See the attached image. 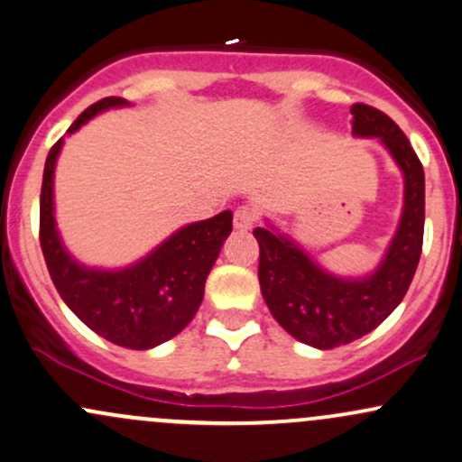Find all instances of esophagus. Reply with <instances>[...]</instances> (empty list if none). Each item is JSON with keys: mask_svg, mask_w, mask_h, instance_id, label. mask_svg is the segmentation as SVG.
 Returning a JSON list of instances; mask_svg holds the SVG:
<instances>
[{"mask_svg": "<svg viewBox=\"0 0 462 462\" xmlns=\"http://www.w3.org/2000/svg\"><path fill=\"white\" fill-rule=\"evenodd\" d=\"M257 222V211L253 207L242 205L233 211V226L240 231H248Z\"/></svg>", "mask_w": 462, "mask_h": 462, "instance_id": "esophagus-1", "label": "esophagus"}]
</instances>
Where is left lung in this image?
I'll list each match as a JSON object with an SVG mask.
<instances>
[{
	"label": "left lung",
	"instance_id": "8db88e82",
	"mask_svg": "<svg viewBox=\"0 0 462 462\" xmlns=\"http://www.w3.org/2000/svg\"><path fill=\"white\" fill-rule=\"evenodd\" d=\"M351 116L354 134L380 137L406 179L402 222L377 273L362 282L336 279L288 237L262 226L253 231L259 245V288L268 310L290 336L316 349L354 343L388 319L406 297L423 246L426 174L417 152L380 108L356 102Z\"/></svg>",
	"mask_w": 462,
	"mask_h": 462
}]
</instances>
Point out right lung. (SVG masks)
Wrapping results in <instances>:
<instances>
[{"label":"right lung","mask_w":462,"mask_h":462,"mask_svg":"<svg viewBox=\"0 0 462 462\" xmlns=\"http://www.w3.org/2000/svg\"><path fill=\"white\" fill-rule=\"evenodd\" d=\"M122 97H102L78 116L67 133L108 106H122ZM63 139L48 154L41 185L39 240L51 282L60 299L87 328L128 349H150L174 338L194 319L205 294V282L233 229L231 211L194 222L176 231L168 242L126 271H89L65 253L54 229L51 180Z\"/></svg>","instance_id":"add662e5"}]
</instances>
